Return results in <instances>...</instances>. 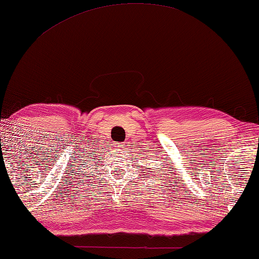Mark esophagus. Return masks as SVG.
Instances as JSON below:
<instances>
[{"instance_id": "34e87169", "label": "esophagus", "mask_w": 259, "mask_h": 259, "mask_svg": "<svg viewBox=\"0 0 259 259\" xmlns=\"http://www.w3.org/2000/svg\"><path fill=\"white\" fill-rule=\"evenodd\" d=\"M125 144H123V143H117L116 144V149L117 150H123V149H125Z\"/></svg>"}]
</instances>
